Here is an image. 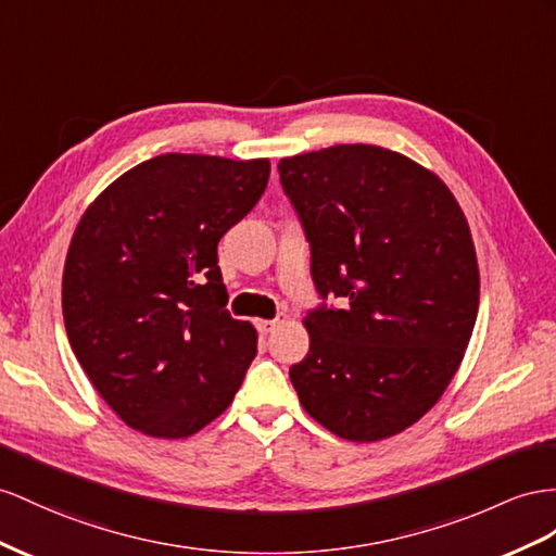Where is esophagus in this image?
I'll return each mask as SVG.
<instances>
[{"instance_id": "1", "label": "esophagus", "mask_w": 556, "mask_h": 556, "mask_svg": "<svg viewBox=\"0 0 556 556\" xmlns=\"http://www.w3.org/2000/svg\"><path fill=\"white\" fill-rule=\"evenodd\" d=\"M281 324H287V317H277V319H258L255 321V326H258V331L261 333H269V331H275V329H279Z\"/></svg>"}]
</instances>
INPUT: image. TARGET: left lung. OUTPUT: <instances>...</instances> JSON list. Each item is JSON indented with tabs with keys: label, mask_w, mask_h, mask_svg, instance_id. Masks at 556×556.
<instances>
[{
	"label": "left lung",
	"mask_w": 556,
	"mask_h": 556,
	"mask_svg": "<svg viewBox=\"0 0 556 556\" xmlns=\"http://www.w3.org/2000/svg\"><path fill=\"white\" fill-rule=\"evenodd\" d=\"M321 298L303 319L307 357L291 366L303 408L348 441L404 432L458 371L477 321L472 232L444 180L378 146L283 156Z\"/></svg>",
	"instance_id": "8db88e82"
}]
</instances>
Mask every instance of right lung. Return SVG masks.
Returning <instances> with one entry per match:
<instances>
[{
    "label": "right lung",
    "mask_w": 556,
    "mask_h": 556,
    "mask_svg": "<svg viewBox=\"0 0 556 556\" xmlns=\"http://www.w3.org/2000/svg\"><path fill=\"white\" fill-rule=\"evenodd\" d=\"M267 178L269 160L168 152L110 182L79 218L63 269L67 340L134 430L185 439L232 404L258 333L225 309L218 241Z\"/></svg>",
    "instance_id": "1"
}]
</instances>
